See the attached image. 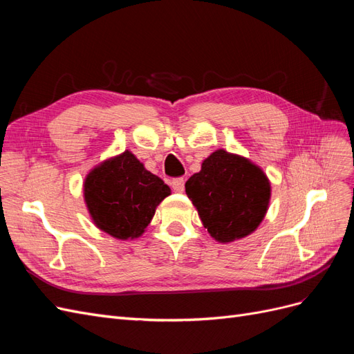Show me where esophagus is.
I'll return each instance as SVG.
<instances>
[{
    "label": "esophagus",
    "mask_w": 354,
    "mask_h": 354,
    "mask_svg": "<svg viewBox=\"0 0 354 354\" xmlns=\"http://www.w3.org/2000/svg\"><path fill=\"white\" fill-rule=\"evenodd\" d=\"M171 187H173L174 192L177 194H181V192H185V178L177 177L173 181H171Z\"/></svg>",
    "instance_id": "1"
}]
</instances>
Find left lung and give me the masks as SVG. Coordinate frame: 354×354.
I'll return each instance as SVG.
<instances>
[{
  "mask_svg": "<svg viewBox=\"0 0 354 354\" xmlns=\"http://www.w3.org/2000/svg\"><path fill=\"white\" fill-rule=\"evenodd\" d=\"M186 194L211 236L232 242L259 227L269 205L270 183L248 159L216 151L186 181Z\"/></svg>",
  "mask_w": 354,
  "mask_h": 354,
  "instance_id": "left-lung-1",
  "label": "left lung"
}]
</instances>
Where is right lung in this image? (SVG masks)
I'll list each match as a JSON object with an SVG mask.
<instances>
[{
    "label": "right lung",
    "instance_id": "1",
    "mask_svg": "<svg viewBox=\"0 0 354 354\" xmlns=\"http://www.w3.org/2000/svg\"><path fill=\"white\" fill-rule=\"evenodd\" d=\"M84 195L97 227L113 238L128 239L145 232L169 187L127 151L91 171Z\"/></svg>",
    "mask_w": 354,
    "mask_h": 354
}]
</instances>
